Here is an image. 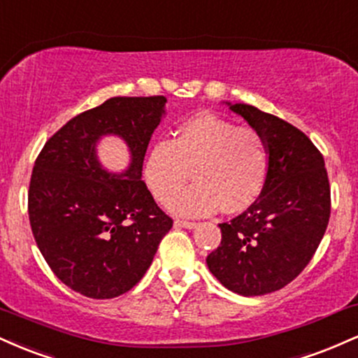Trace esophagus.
I'll return each instance as SVG.
<instances>
[{"label":"esophagus","instance_id":"34e87169","mask_svg":"<svg viewBox=\"0 0 358 358\" xmlns=\"http://www.w3.org/2000/svg\"><path fill=\"white\" fill-rule=\"evenodd\" d=\"M175 225H176V227H183V229H195V227H196V222L176 219V220H175Z\"/></svg>","mask_w":358,"mask_h":358}]
</instances>
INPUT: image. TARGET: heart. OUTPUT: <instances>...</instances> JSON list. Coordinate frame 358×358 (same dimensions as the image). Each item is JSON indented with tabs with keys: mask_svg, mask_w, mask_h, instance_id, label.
<instances>
[{
	"mask_svg": "<svg viewBox=\"0 0 358 358\" xmlns=\"http://www.w3.org/2000/svg\"><path fill=\"white\" fill-rule=\"evenodd\" d=\"M197 183L179 194L191 171ZM271 171V151L257 129L215 114L192 116L173 141H156L145 159V182L158 202L180 215H207L222 208L241 213L259 200Z\"/></svg>",
	"mask_w": 358,
	"mask_h": 358,
	"instance_id": "1",
	"label": "heart"
}]
</instances>
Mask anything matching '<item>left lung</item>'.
Here are the masks:
<instances>
[{"label":"left lung","mask_w":358,"mask_h":358,"mask_svg":"<svg viewBox=\"0 0 358 358\" xmlns=\"http://www.w3.org/2000/svg\"><path fill=\"white\" fill-rule=\"evenodd\" d=\"M231 109L266 138L271 171L257 202L219 224L220 245L207 264L227 289L261 296L289 285L315 256L330 220V182L323 155L303 131L254 106Z\"/></svg>","instance_id":"left-lung-1"}]
</instances>
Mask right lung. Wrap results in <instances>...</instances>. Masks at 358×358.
Instances as JSON below:
<instances>
[{"label":"right lung","instance_id":"right-lung-1","mask_svg":"<svg viewBox=\"0 0 358 358\" xmlns=\"http://www.w3.org/2000/svg\"><path fill=\"white\" fill-rule=\"evenodd\" d=\"M165 102L110 97L65 122L36 156L28 188L31 232L53 274L84 296L110 299L136 286L173 227L141 180ZM109 132L131 151L130 170L119 177L101 170L93 150Z\"/></svg>","mask_w":358,"mask_h":358}]
</instances>
